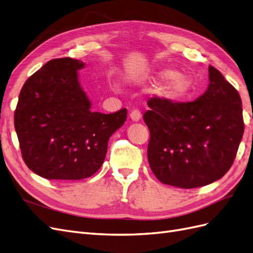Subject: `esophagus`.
Segmentation results:
<instances>
[{
  "label": "esophagus",
  "mask_w": 253,
  "mask_h": 253,
  "mask_svg": "<svg viewBox=\"0 0 253 253\" xmlns=\"http://www.w3.org/2000/svg\"><path fill=\"white\" fill-rule=\"evenodd\" d=\"M129 117H131V119L133 121L137 122V121H139L140 118H141V113H140L139 110H133L131 112V114H129Z\"/></svg>",
  "instance_id": "1"
}]
</instances>
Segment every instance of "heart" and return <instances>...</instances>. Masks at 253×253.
<instances>
[{
	"mask_svg": "<svg viewBox=\"0 0 253 253\" xmlns=\"http://www.w3.org/2000/svg\"><path fill=\"white\" fill-rule=\"evenodd\" d=\"M165 81L155 89V93L169 101H180L190 95L193 88L191 78L182 74H174V72L166 70L160 73Z\"/></svg>",
	"mask_w": 253,
	"mask_h": 253,
	"instance_id": "b5f03b06",
	"label": "heart"
}]
</instances>
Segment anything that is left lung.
<instances>
[{
    "mask_svg": "<svg viewBox=\"0 0 253 253\" xmlns=\"http://www.w3.org/2000/svg\"><path fill=\"white\" fill-rule=\"evenodd\" d=\"M209 86L192 102L160 97L148 101V160L166 185L192 189L215 181L230 169L244 134L240 94L215 67Z\"/></svg>",
    "mask_w": 253,
    "mask_h": 253,
    "instance_id": "obj_1",
    "label": "left lung"
}]
</instances>
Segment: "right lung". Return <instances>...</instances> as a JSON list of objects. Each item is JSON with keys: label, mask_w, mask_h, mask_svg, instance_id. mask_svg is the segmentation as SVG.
I'll list each match as a JSON object with an SVG mask.
<instances>
[{"label": "right lung", "mask_w": 253, "mask_h": 253, "mask_svg": "<svg viewBox=\"0 0 253 253\" xmlns=\"http://www.w3.org/2000/svg\"><path fill=\"white\" fill-rule=\"evenodd\" d=\"M82 61H48L26 80L14 111L22 157L46 179L78 180L102 166L112 134L124 126L127 111H90L78 80Z\"/></svg>", "instance_id": "1"}]
</instances>
